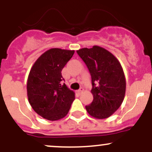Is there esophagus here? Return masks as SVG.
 I'll use <instances>...</instances> for the list:
<instances>
[{
	"mask_svg": "<svg viewBox=\"0 0 152 152\" xmlns=\"http://www.w3.org/2000/svg\"><path fill=\"white\" fill-rule=\"evenodd\" d=\"M83 91V88H80V89H78V90L77 91V93H78V94H81Z\"/></svg>",
	"mask_w": 152,
	"mask_h": 152,
	"instance_id": "1",
	"label": "esophagus"
}]
</instances>
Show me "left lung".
<instances>
[{"mask_svg":"<svg viewBox=\"0 0 152 152\" xmlns=\"http://www.w3.org/2000/svg\"><path fill=\"white\" fill-rule=\"evenodd\" d=\"M91 76L94 100L86 106L87 112L99 119L111 116L121 105L126 80L121 64L105 48L98 46L76 50Z\"/></svg>","mask_w":152,"mask_h":152,"instance_id":"left-lung-1","label":"left lung"}]
</instances>
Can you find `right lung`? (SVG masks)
<instances>
[{"mask_svg": "<svg viewBox=\"0 0 152 152\" xmlns=\"http://www.w3.org/2000/svg\"><path fill=\"white\" fill-rule=\"evenodd\" d=\"M74 50L50 48L34 63L27 81V95L31 107L50 121L65 117L75 99V93L66 86L61 71Z\"/></svg>", "mask_w": 152, "mask_h": 152, "instance_id": "add662e5", "label": "right lung"}]
</instances>
